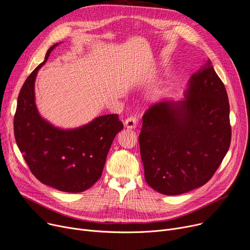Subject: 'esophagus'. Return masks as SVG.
Here are the masks:
<instances>
[{
	"label": "esophagus",
	"instance_id": "esophagus-1",
	"mask_svg": "<svg viewBox=\"0 0 250 250\" xmlns=\"http://www.w3.org/2000/svg\"><path fill=\"white\" fill-rule=\"evenodd\" d=\"M137 124H138V116L135 114L128 116V118H126L125 121V126L127 128H135L137 126Z\"/></svg>",
	"mask_w": 250,
	"mask_h": 250
}]
</instances>
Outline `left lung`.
Segmentation results:
<instances>
[{
	"instance_id": "obj_1",
	"label": "left lung",
	"mask_w": 250,
	"mask_h": 250,
	"mask_svg": "<svg viewBox=\"0 0 250 250\" xmlns=\"http://www.w3.org/2000/svg\"><path fill=\"white\" fill-rule=\"evenodd\" d=\"M185 96L149 106L139 137L146 183L170 196L205 185L231 143L227 92L210 60L191 76Z\"/></svg>"
}]
</instances>
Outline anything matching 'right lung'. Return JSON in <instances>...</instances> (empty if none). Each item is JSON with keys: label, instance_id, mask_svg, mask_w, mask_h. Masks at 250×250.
Segmentation results:
<instances>
[{"label": "right lung", "instance_id": "1", "mask_svg": "<svg viewBox=\"0 0 250 250\" xmlns=\"http://www.w3.org/2000/svg\"><path fill=\"white\" fill-rule=\"evenodd\" d=\"M45 60L27 77L14 116L16 143L31 173L43 184L63 192L89 189L102 177L107 153L124 125L118 114L99 116L75 129H59L44 121L35 104L34 82Z\"/></svg>", "mask_w": 250, "mask_h": 250}]
</instances>
